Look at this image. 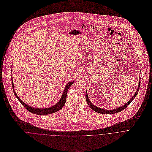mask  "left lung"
<instances>
[{"label": "left lung", "instance_id": "1", "mask_svg": "<svg viewBox=\"0 0 152 152\" xmlns=\"http://www.w3.org/2000/svg\"><path fill=\"white\" fill-rule=\"evenodd\" d=\"M140 79H141L140 78ZM140 80H139V84L138 86V88H137V90L136 91V93L134 94V95L133 96V97L129 100V101H128L125 104L123 105L121 107H118L116 109H113V110H106L104 109H102L100 107H99L97 106H96L95 105H94L90 100L88 97V94H87V91H86V93H85V97H86V102H87L88 106L91 107V109H92L93 111H94L95 112H97L98 113L100 114H115L117 113H119L121 112V111L124 110L126 107H127V106L132 102V101L135 98V97L137 96V95L138 94V93L139 91L140 90Z\"/></svg>", "mask_w": 152, "mask_h": 152}]
</instances>
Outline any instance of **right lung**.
<instances>
[{"instance_id":"1","label":"right lung","mask_w":152,"mask_h":152,"mask_svg":"<svg viewBox=\"0 0 152 152\" xmlns=\"http://www.w3.org/2000/svg\"><path fill=\"white\" fill-rule=\"evenodd\" d=\"M74 81H71L69 83H67V84L66 85V87L64 88L63 94L61 96V98L60 99L59 101L55 105H53V106L49 107H46V108H36V107H31L29 105H28L27 104L25 103L22 100H21V99L18 97V96L17 95L15 90H14V83H13V81H12V89H13V91L14 93L15 96V97H17V99L19 100V102L22 104V105L26 108V109L29 111V112L37 114V115H48V114H52L54 113L55 112H57L58 111H59L61 109H62V107L64 106L65 103H66V98H67V91L69 90V88L72 86V85H73Z\"/></svg>"}]
</instances>
